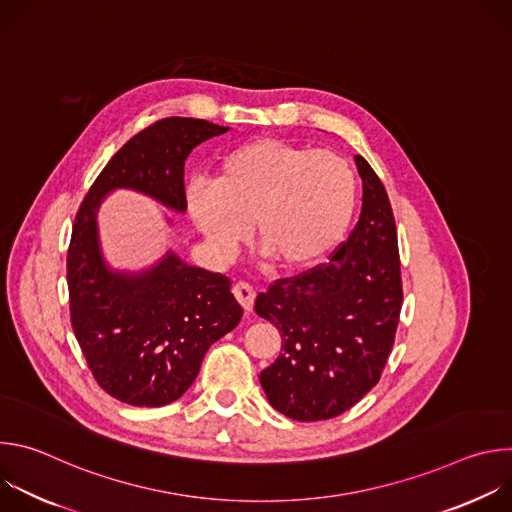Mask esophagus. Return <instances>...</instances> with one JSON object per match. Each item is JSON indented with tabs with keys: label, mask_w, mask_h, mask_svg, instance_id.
<instances>
[{
	"label": "esophagus",
	"mask_w": 512,
	"mask_h": 512,
	"mask_svg": "<svg viewBox=\"0 0 512 512\" xmlns=\"http://www.w3.org/2000/svg\"><path fill=\"white\" fill-rule=\"evenodd\" d=\"M233 294H235V298H237V302L243 306V310L247 312V314H251L253 312V302H255V289L249 285V283H237L235 287H233Z\"/></svg>",
	"instance_id": "34e87169"
}]
</instances>
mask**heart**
<instances>
[{
  "mask_svg": "<svg viewBox=\"0 0 512 512\" xmlns=\"http://www.w3.org/2000/svg\"><path fill=\"white\" fill-rule=\"evenodd\" d=\"M356 182L344 158L328 150L257 137L218 160L212 184L186 188L190 221L218 255L233 253L253 225L263 257L279 269H306L344 239Z\"/></svg>",
  "mask_w": 512,
  "mask_h": 512,
  "instance_id": "1",
  "label": "heart"
}]
</instances>
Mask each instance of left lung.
<instances>
[{
    "label": "left lung",
    "instance_id": "1",
    "mask_svg": "<svg viewBox=\"0 0 512 512\" xmlns=\"http://www.w3.org/2000/svg\"><path fill=\"white\" fill-rule=\"evenodd\" d=\"M362 208L346 243L304 275L275 281L255 300L277 326L281 352L261 371L269 403L298 421L330 419L367 395L391 354L401 304L397 227L387 190L362 156Z\"/></svg>",
    "mask_w": 512,
    "mask_h": 512
}]
</instances>
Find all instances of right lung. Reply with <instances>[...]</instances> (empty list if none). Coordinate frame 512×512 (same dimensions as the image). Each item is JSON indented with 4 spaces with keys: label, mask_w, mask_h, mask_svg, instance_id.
<instances>
[{
    "label": "right lung",
    "mask_w": 512,
    "mask_h": 512,
    "mask_svg": "<svg viewBox=\"0 0 512 512\" xmlns=\"http://www.w3.org/2000/svg\"><path fill=\"white\" fill-rule=\"evenodd\" d=\"M229 131L194 117H168L131 137L85 196L66 257L70 322L97 383L135 407L180 399L210 344L243 316L231 281L188 265L172 249L139 271L113 269L101 249L97 214L115 190H133L186 212L184 162L198 143ZM166 223L172 225L166 216Z\"/></svg>",
    "instance_id": "add662e5"
}]
</instances>
